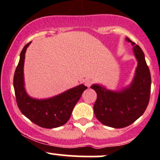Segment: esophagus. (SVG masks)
I'll return each instance as SVG.
<instances>
[{
    "mask_svg": "<svg viewBox=\"0 0 160 160\" xmlns=\"http://www.w3.org/2000/svg\"><path fill=\"white\" fill-rule=\"evenodd\" d=\"M92 83H93V81H92L91 80H90V79H86V80H84V84L86 85L88 88H90V87L91 86Z\"/></svg>",
    "mask_w": 160,
    "mask_h": 160,
    "instance_id": "34e87169",
    "label": "esophagus"
}]
</instances>
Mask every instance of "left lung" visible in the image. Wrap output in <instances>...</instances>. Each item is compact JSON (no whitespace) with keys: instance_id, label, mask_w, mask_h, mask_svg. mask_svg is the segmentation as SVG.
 Here are the masks:
<instances>
[{"instance_id":"1","label":"left lung","mask_w":160,"mask_h":160,"mask_svg":"<svg viewBox=\"0 0 160 160\" xmlns=\"http://www.w3.org/2000/svg\"><path fill=\"white\" fill-rule=\"evenodd\" d=\"M126 41L134 46L138 61L132 83L120 91L107 90L98 84L90 87L97 93L93 105L95 116L103 125L115 128L128 126L142 115L149 104L151 91V75L144 52L128 38Z\"/></svg>"}]
</instances>
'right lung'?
Masks as SVG:
<instances>
[{"mask_svg": "<svg viewBox=\"0 0 160 160\" xmlns=\"http://www.w3.org/2000/svg\"><path fill=\"white\" fill-rule=\"evenodd\" d=\"M31 42L25 45L20 54V60L14 75L16 101L21 112L33 123L42 128L62 126L70 119L74 106L87 89L83 84L70 89L48 99H35L26 93L24 87V62L25 52Z\"/></svg>", "mask_w": 160, "mask_h": 160, "instance_id": "obj_1", "label": "right lung"}]
</instances>
